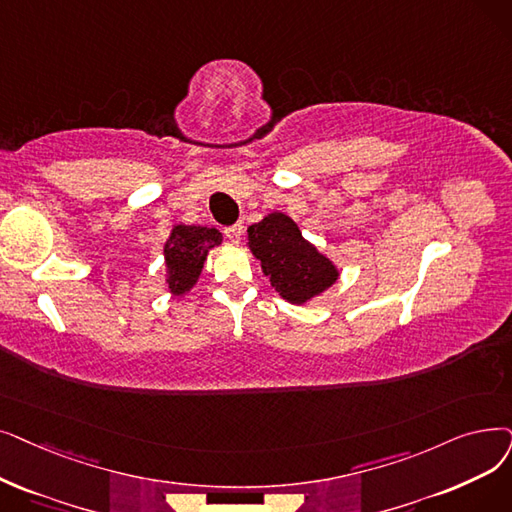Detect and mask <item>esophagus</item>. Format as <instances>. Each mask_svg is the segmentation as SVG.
Returning <instances> with one entry per match:
<instances>
[{
    "label": "esophagus",
    "instance_id": "34e87169",
    "mask_svg": "<svg viewBox=\"0 0 512 512\" xmlns=\"http://www.w3.org/2000/svg\"><path fill=\"white\" fill-rule=\"evenodd\" d=\"M242 232H244V228H242V224H234V226H230V228H226V238L230 240V242H234V244H238L240 242V238H242Z\"/></svg>",
    "mask_w": 512,
    "mask_h": 512
}]
</instances>
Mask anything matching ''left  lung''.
<instances>
[{"label": "left lung", "mask_w": 512, "mask_h": 512, "mask_svg": "<svg viewBox=\"0 0 512 512\" xmlns=\"http://www.w3.org/2000/svg\"><path fill=\"white\" fill-rule=\"evenodd\" d=\"M249 249L261 261L276 293L288 303L303 305L324 293L339 278L337 265L303 238L295 221L284 213L265 215L249 226Z\"/></svg>", "instance_id": "left-lung-1"}]
</instances>
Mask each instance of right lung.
Instances as JSON below:
<instances>
[{
  "label": "right lung",
  "mask_w": 512,
  "mask_h": 512,
  "mask_svg": "<svg viewBox=\"0 0 512 512\" xmlns=\"http://www.w3.org/2000/svg\"><path fill=\"white\" fill-rule=\"evenodd\" d=\"M221 244V232L205 226H173L165 242L167 288L175 297L186 295L198 282L207 255Z\"/></svg>",
  "instance_id": "add662e5"
}]
</instances>
